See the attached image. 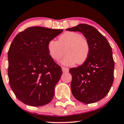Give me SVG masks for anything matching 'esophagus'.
I'll list each match as a JSON object with an SVG mask.
<instances>
[{
    "label": "esophagus",
    "mask_w": 124,
    "mask_h": 124,
    "mask_svg": "<svg viewBox=\"0 0 124 124\" xmlns=\"http://www.w3.org/2000/svg\"><path fill=\"white\" fill-rule=\"evenodd\" d=\"M61 68H62V71H63V72H68V71H69V69H68V68H66V67H62Z\"/></svg>",
    "instance_id": "obj_1"
}]
</instances>
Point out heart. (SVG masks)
Returning <instances> with one entry per match:
<instances>
[{
  "instance_id": "heart-1",
  "label": "heart",
  "mask_w": 124,
  "mask_h": 124,
  "mask_svg": "<svg viewBox=\"0 0 124 124\" xmlns=\"http://www.w3.org/2000/svg\"><path fill=\"white\" fill-rule=\"evenodd\" d=\"M48 54L54 61H59L64 53L67 54L61 61L65 65L72 66L82 64L89 54V44L86 38L80 33L66 32L59 37L57 41L51 40L48 43Z\"/></svg>"
}]
</instances>
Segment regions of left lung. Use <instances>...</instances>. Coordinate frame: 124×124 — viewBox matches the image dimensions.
I'll list each match as a JSON object with an SVG mask.
<instances>
[{
	"label": "left lung",
	"instance_id": "1",
	"mask_svg": "<svg viewBox=\"0 0 124 124\" xmlns=\"http://www.w3.org/2000/svg\"><path fill=\"white\" fill-rule=\"evenodd\" d=\"M67 31L83 33L90 48L85 62L77 68L70 69L72 95L86 104L101 100L108 93L113 82L115 62L112 47L106 37L90 25L80 24Z\"/></svg>",
	"mask_w": 124,
	"mask_h": 124
}]
</instances>
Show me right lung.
Instances as JSON below:
<instances>
[{
    "mask_svg": "<svg viewBox=\"0 0 124 124\" xmlns=\"http://www.w3.org/2000/svg\"><path fill=\"white\" fill-rule=\"evenodd\" d=\"M62 31L33 26L14 38L8 53L9 82L23 103L42 106L53 99L62 71L48 54L47 46Z\"/></svg>",
    "mask_w": 124,
    "mask_h": 124,
    "instance_id": "add662e5",
    "label": "right lung"
}]
</instances>
